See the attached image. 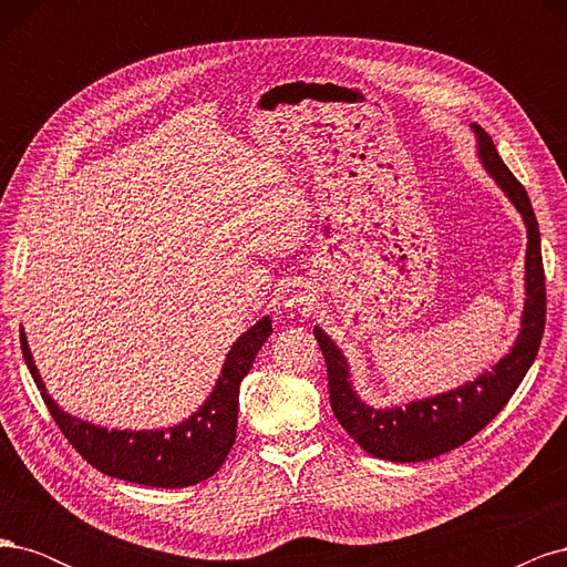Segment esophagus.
Here are the masks:
<instances>
[{
	"label": "esophagus",
	"mask_w": 567,
	"mask_h": 567,
	"mask_svg": "<svg viewBox=\"0 0 567 567\" xmlns=\"http://www.w3.org/2000/svg\"><path fill=\"white\" fill-rule=\"evenodd\" d=\"M300 300H302V298H300Z\"/></svg>",
	"instance_id": "esophagus-1"
}]
</instances>
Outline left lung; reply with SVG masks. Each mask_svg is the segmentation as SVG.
<instances>
[{
    "instance_id": "left-lung-1",
    "label": "left lung",
    "mask_w": 567,
    "mask_h": 567,
    "mask_svg": "<svg viewBox=\"0 0 567 567\" xmlns=\"http://www.w3.org/2000/svg\"><path fill=\"white\" fill-rule=\"evenodd\" d=\"M477 136V156L487 173L502 186L508 200L516 205L527 227V252H525V307L520 319V333L513 342L511 352L477 375L475 381L454 388L450 392L409 402L402 406L379 409L359 400L350 383V367L346 354L336 342L315 326V338L321 348L326 371H329V398L338 423L348 435L375 458L414 463L435 458L444 452L461 447L477 435L483 427L499 414L513 392L525 379L527 369L535 362L542 346L546 323V286L542 265L539 225L525 186L513 177L496 153L492 136L473 125Z\"/></svg>"
}]
</instances>
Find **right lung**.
Here are the masks:
<instances>
[{
	"instance_id": "right-lung-1",
	"label": "right lung",
	"mask_w": 567,
	"mask_h": 567,
	"mask_svg": "<svg viewBox=\"0 0 567 567\" xmlns=\"http://www.w3.org/2000/svg\"><path fill=\"white\" fill-rule=\"evenodd\" d=\"M271 336V319L265 317L238 338L221 367L215 390L205 404L179 425L163 431H109L75 419L49 398L42 375L32 362L28 338L21 329L25 364L42 392L51 419L82 458L101 473L148 487H188L203 483L227 461L236 440L238 388L250 371L257 352Z\"/></svg>"
}]
</instances>
